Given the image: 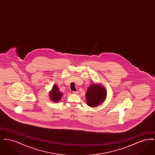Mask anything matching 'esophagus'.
Returning <instances> with one entry per match:
<instances>
[{
	"label": "esophagus",
	"mask_w": 155,
	"mask_h": 155,
	"mask_svg": "<svg viewBox=\"0 0 155 155\" xmlns=\"http://www.w3.org/2000/svg\"><path fill=\"white\" fill-rule=\"evenodd\" d=\"M78 93V91H73V94H77Z\"/></svg>",
	"instance_id": "34e87169"
}]
</instances>
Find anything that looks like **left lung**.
<instances>
[{"label":"left lung","instance_id":"1","mask_svg":"<svg viewBox=\"0 0 155 155\" xmlns=\"http://www.w3.org/2000/svg\"><path fill=\"white\" fill-rule=\"evenodd\" d=\"M107 91L101 84H92L87 89L85 98L87 104L91 107H96L104 102Z\"/></svg>","mask_w":155,"mask_h":155}]
</instances>
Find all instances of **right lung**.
<instances>
[{"mask_svg": "<svg viewBox=\"0 0 155 155\" xmlns=\"http://www.w3.org/2000/svg\"><path fill=\"white\" fill-rule=\"evenodd\" d=\"M63 96V94L59 91L58 87L56 85L54 84L52 90L49 92V96L52 102L54 103H57L60 101Z\"/></svg>", "mask_w": 155, "mask_h": 155, "instance_id": "obj_1", "label": "right lung"}]
</instances>
